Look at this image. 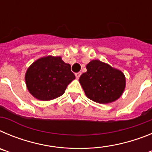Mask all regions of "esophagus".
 <instances>
[{"instance_id": "obj_1", "label": "esophagus", "mask_w": 152, "mask_h": 152, "mask_svg": "<svg viewBox=\"0 0 152 152\" xmlns=\"http://www.w3.org/2000/svg\"><path fill=\"white\" fill-rule=\"evenodd\" d=\"M80 75H81V72H77V73L75 74V76H76V77H77V78H79Z\"/></svg>"}]
</instances>
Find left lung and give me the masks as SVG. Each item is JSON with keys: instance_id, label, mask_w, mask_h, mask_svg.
<instances>
[{"instance_id": "8db88e82", "label": "left lung", "mask_w": 152, "mask_h": 152, "mask_svg": "<svg viewBox=\"0 0 152 152\" xmlns=\"http://www.w3.org/2000/svg\"><path fill=\"white\" fill-rule=\"evenodd\" d=\"M79 82L86 96L96 103H109L119 99L126 87L125 75L100 60H93L87 64Z\"/></svg>"}]
</instances>
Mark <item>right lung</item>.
Returning <instances> with one entry per match:
<instances>
[{"instance_id": "right-lung-1", "label": "right lung", "mask_w": 152, "mask_h": 152, "mask_svg": "<svg viewBox=\"0 0 152 152\" xmlns=\"http://www.w3.org/2000/svg\"><path fill=\"white\" fill-rule=\"evenodd\" d=\"M75 78L71 65L60 56L40 58L31 64L25 75L28 91L40 100H51L61 96Z\"/></svg>"}]
</instances>
